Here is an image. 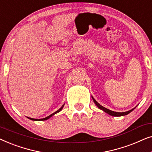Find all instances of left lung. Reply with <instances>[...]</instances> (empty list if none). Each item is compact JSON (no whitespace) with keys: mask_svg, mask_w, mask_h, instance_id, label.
Instances as JSON below:
<instances>
[{"mask_svg":"<svg viewBox=\"0 0 152 152\" xmlns=\"http://www.w3.org/2000/svg\"><path fill=\"white\" fill-rule=\"evenodd\" d=\"M92 99H93V102H94V103L95 104H96V106L97 107L99 108V109H101V110H102L103 111H104L105 113H108L109 114V115H112V116H124V115H127V114H129V113H131V112H132L133 110H134L135 108H134V109H131V110H129V111H125V112H115V111H111V110H109V109H107V108H105V107H102V105H100L95 100V99L93 98V96H92Z\"/></svg>","mask_w":152,"mask_h":152,"instance_id":"obj_1","label":"left lung"}]
</instances>
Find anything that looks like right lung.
<instances>
[{
  "label": "right lung",
  "instance_id": "add662e5",
  "mask_svg": "<svg viewBox=\"0 0 152 152\" xmlns=\"http://www.w3.org/2000/svg\"><path fill=\"white\" fill-rule=\"evenodd\" d=\"M64 105H62V107L60 108L59 109H58L57 111H55V113H52L51 115H50L49 116H48V117H46V118H42V119H34V118H28H28H29V119L30 120H34V121H43V120H48V119H49V118H50L53 115H55V114H56V113H59V112H60L62 110V109H63L64 108Z\"/></svg>",
  "mask_w": 152,
  "mask_h": 152
}]
</instances>
